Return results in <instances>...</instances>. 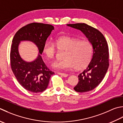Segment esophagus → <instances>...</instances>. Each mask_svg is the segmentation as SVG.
Here are the masks:
<instances>
[{
  "mask_svg": "<svg viewBox=\"0 0 123 123\" xmlns=\"http://www.w3.org/2000/svg\"><path fill=\"white\" fill-rule=\"evenodd\" d=\"M57 74H60V75H61L62 76L64 77H67L68 76V74H64V73H57Z\"/></svg>",
  "mask_w": 123,
  "mask_h": 123,
  "instance_id": "1",
  "label": "esophagus"
}]
</instances>
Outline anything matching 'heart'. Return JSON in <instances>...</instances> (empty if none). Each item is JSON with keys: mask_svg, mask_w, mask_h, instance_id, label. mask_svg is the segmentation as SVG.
Returning <instances> with one entry per match:
<instances>
[{"mask_svg": "<svg viewBox=\"0 0 123 123\" xmlns=\"http://www.w3.org/2000/svg\"><path fill=\"white\" fill-rule=\"evenodd\" d=\"M64 50L63 60L54 62L53 68L57 70H69L73 68L81 70L90 64L93 55V47L90 42L78 38L61 36L55 38L53 43L46 42L43 47V52L49 59L55 56L56 49Z\"/></svg>", "mask_w": 123, "mask_h": 123, "instance_id": "heart-1", "label": "heart"}]
</instances>
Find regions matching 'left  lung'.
I'll use <instances>...</instances> for the list:
<instances>
[{"label": "left lung", "mask_w": 123, "mask_h": 123, "mask_svg": "<svg viewBox=\"0 0 123 123\" xmlns=\"http://www.w3.org/2000/svg\"><path fill=\"white\" fill-rule=\"evenodd\" d=\"M80 30L88 38L93 47L92 60L85 70L78 75V83L74 88L77 92L92 91L104 78L109 67V49L104 36L100 31L85 23L67 25Z\"/></svg>", "instance_id": "obj_1"}]
</instances>
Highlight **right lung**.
Here are the masks:
<instances>
[{"label":"right lung","mask_w":123,"mask_h":123,"mask_svg":"<svg viewBox=\"0 0 123 123\" xmlns=\"http://www.w3.org/2000/svg\"><path fill=\"white\" fill-rule=\"evenodd\" d=\"M54 29V26L50 25L32 23L19 29L12 40L10 53L12 70L19 84L29 92L44 91L49 85L50 77L54 74L46 66L41 56L43 46ZM22 41L32 42L38 47V56L33 61L25 62L20 57L18 46Z\"/></svg>","instance_id":"1"}]
</instances>
